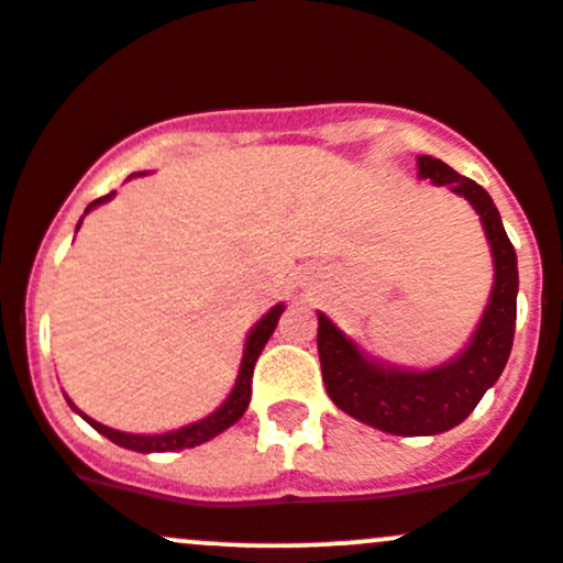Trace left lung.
I'll return each instance as SVG.
<instances>
[{"mask_svg":"<svg viewBox=\"0 0 563 563\" xmlns=\"http://www.w3.org/2000/svg\"><path fill=\"white\" fill-rule=\"evenodd\" d=\"M418 177L464 197L488 236L494 286L470 345L431 369H401L372 358L327 312H318V356L331 401L356 421L399 437L442 434L466 421L510 358L518 310L516 247L488 191L431 156H418Z\"/></svg>","mask_w":563,"mask_h":563,"instance_id":"obj_1","label":"left lung"}]
</instances>
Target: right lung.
<instances>
[{
  "label": "right lung",
  "instance_id": "right-lung-1",
  "mask_svg": "<svg viewBox=\"0 0 563 563\" xmlns=\"http://www.w3.org/2000/svg\"><path fill=\"white\" fill-rule=\"evenodd\" d=\"M142 175V173H137ZM115 197V191L108 194V197L102 199H93L91 205L86 207V216L93 210V207L110 202V199ZM82 218L78 221V229H80ZM75 229V232H78ZM283 310H286V305H275L269 312L262 318V321L256 323L251 331H247L245 336V347H242V361H240V372H236V380H234V388L232 394L223 399V405L218 407L216 412H210V416L202 418V421H194L188 426H180V429H173V431H164V434H129V431H118V429H110V426L93 421V418H88L86 412H80L78 407L69 401V407H73L75 412L82 418L86 423H91L93 429L99 431L102 437H108L110 442H115V445L126 448V451H137V453H173V451H183V448H197L202 445V442L212 440V437H218L221 431H227L229 426H234L240 421L242 416H245L247 405H251V380H253V366H256L258 356H262L266 340L272 336V331H275L277 321H280Z\"/></svg>",
  "mask_w": 563,
  "mask_h": 563
}]
</instances>
